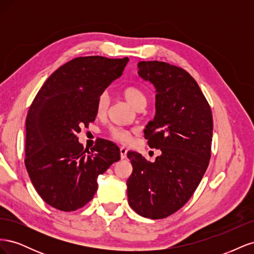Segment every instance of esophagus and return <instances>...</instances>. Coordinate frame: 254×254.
I'll use <instances>...</instances> for the list:
<instances>
[{
  "instance_id": "esophagus-1",
  "label": "esophagus",
  "mask_w": 254,
  "mask_h": 254,
  "mask_svg": "<svg viewBox=\"0 0 254 254\" xmlns=\"http://www.w3.org/2000/svg\"><path fill=\"white\" fill-rule=\"evenodd\" d=\"M127 151H128V149L125 147V146H121V147H120V152H121V158L122 159H126Z\"/></svg>"
}]
</instances>
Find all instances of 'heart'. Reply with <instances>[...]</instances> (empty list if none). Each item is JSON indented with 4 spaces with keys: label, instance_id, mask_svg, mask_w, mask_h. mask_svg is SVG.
I'll use <instances>...</instances> for the list:
<instances>
[{
    "label": "heart",
    "instance_id": "obj_1",
    "mask_svg": "<svg viewBox=\"0 0 254 254\" xmlns=\"http://www.w3.org/2000/svg\"><path fill=\"white\" fill-rule=\"evenodd\" d=\"M122 94L126 101L136 110L144 108L146 105V96L140 88L134 86L126 87L122 91ZM108 102L109 97L106 93H103L98 97L96 104V112L98 115H103L104 113H106L107 109H108ZM110 136L115 141L127 143L131 139V131L127 129L113 127L110 129Z\"/></svg>",
    "mask_w": 254,
    "mask_h": 254
}]
</instances>
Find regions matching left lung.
I'll list each match as a JSON object with an SVG mask.
<instances>
[{"label": "left lung", "mask_w": 254, "mask_h": 254, "mask_svg": "<svg viewBox=\"0 0 254 254\" xmlns=\"http://www.w3.org/2000/svg\"><path fill=\"white\" fill-rule=\"evenodd\" d=\"M139 75L157 89L156 117L144 130L155 162L128 151L132 174L128 202L143 217L165 218L186 204L209 166L213 136L211 107L184 68L163 61H140Z\"/></svg>", "instance_id": "obj_1"}]
</instances>
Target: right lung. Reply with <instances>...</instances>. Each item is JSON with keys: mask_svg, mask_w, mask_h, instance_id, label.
<instances>
[{"mask_svg": "<svg viewBox=\"0 0 254 254\" xmlns=\"http://www.w3.org/2000/svg\"><path fill=\"white\" fill-rule=\"evenodd\" d=\"M128 58L77 57L54 72L26 117L25 166L37 193L64 212L86 205L97 190V177L121 159L120 148L104 139L83 148L77 134L96 118V104L119 78Z\"/></svg>", "mask_w": 254, "mask_h": 254, "instance_id": "right-lung-1", "label": "right lung"}]
</instances>
